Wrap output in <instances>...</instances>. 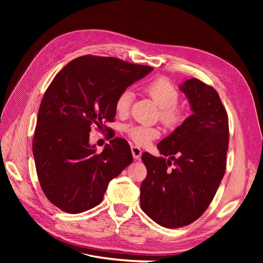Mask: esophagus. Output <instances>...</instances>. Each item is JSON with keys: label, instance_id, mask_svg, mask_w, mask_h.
<instances>
[{"label": "esophagus", "instance_id": "1", "mask_svg": "<svg viewBox=\"0 0 263 263\" xmlns=\"http://www.w3.org/2000/svg\"><path fill=\"white\" fill-rule=\"evenodd\" d=\"M132 154L135 160H138V159L141 157V149L137 146H132Z\"/></svg>", "mask_w": 263, "mask_h": 263}]
</instances>
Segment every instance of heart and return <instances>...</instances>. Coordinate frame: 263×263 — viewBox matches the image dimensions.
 I'll list each match as a JSON object with an SVG mask.
<instances>
[{
	"mask_svg": "<svg viewBox=\"0 0 263 263\" xmlns=\"http://www.w3.org/2000/svg\"><path fill=\"white\" fill-rule=\"evenodd\" d=\"M145 91L160 107L161 121L168 126L176 125L181 116L176 106L179 101V92L174 85L164 78H158L146 85ZM133 99L134 92L130 89H125L119 93L115 100L116 113L121 116L128 114ZM125 130L129 138L139 146L148 145L160 135L158 128L148 125H128Z\"/></svg>",
	"mask_w": 263,
	"mask_h": 263,
	"instance_id": "heart-1",
	"label": "heart"
}]
</instances>
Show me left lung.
<instances>
[{
    "mask_svg": "<svg viewBox=\"0 0 263 263\" xmlns=\"http://www.w3.org/2000/svg\"><path fill=\"white\" fill-rule=\"evenodd\" d=\"M179 89L192 115L158 144L169 159L141 156L147 168L141 210L166 228L190 225L209 208L225 174L229 142L228 116L216 90L195 78Z\"/></svg>",
    "mask_w": 263,
    "mask_h": 263,
    "instance_id": "8db88e82",
    "label": "left lung"
}]
</instances>
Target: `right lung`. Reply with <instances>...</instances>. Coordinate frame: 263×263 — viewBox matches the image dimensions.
<instances>
[{"instance_id": "right-lung-1", "label": "right lung", "mask_w": 263, "mask_h": 263, "mask_svg": "<svg viewBox=\"0 0 263 263\" xmlns=\"http://www.w3.org/2000/svg\"><path fill=\"white\" fill-rule=\"evenodd\" d=\"M153 70L83 55L54 77L39 106L33 155L45 195L61 211L79 214L95 208L108 183L132 163L125 139L116 137L98 153L89 133L92 126L103 129L113 122L117 95Z\"/></svg>"}]
</instances>
